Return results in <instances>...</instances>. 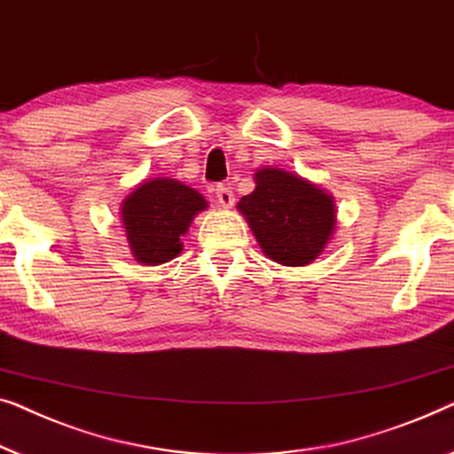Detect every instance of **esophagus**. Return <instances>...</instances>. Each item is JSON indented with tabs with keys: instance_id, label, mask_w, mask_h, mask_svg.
<instances>
[{
	"instance_id": "34e87169",
	"label": "esophagus",
	"mask_w": 454,
	"mask_h": 454,
	"mask_svg": "<svg viewBox=\"0 0 454 454\" xmlns=\"http://www.w3.org/2000/svg\"><path fill=\"white\" fill-rule=\"evenodd\" d=\"M215 197H218V203L222 207L234 206V193H232V189L226 187V184H218V189H215Z\"/></svg>"
}]
</instances>
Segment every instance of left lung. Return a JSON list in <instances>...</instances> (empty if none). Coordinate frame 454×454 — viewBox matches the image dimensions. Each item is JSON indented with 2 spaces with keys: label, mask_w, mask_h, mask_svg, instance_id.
<instances>
[{
  "label": "left lung",
  "mask_w": 454,
  "mask_h": 454,
  "mask_svg": "<svg viewBox=\"0 0 454 454\" xmlns=\"http://www.w3.org/2000/svg\"><path fill=\"white\" fill-rule=\"evenodd\" d=\"M253 193L239 201L267 257L288 267L315 261L335 228L331 195L292 172L261 168Z\"/></svg>",
  "instance_id": "8db88e82"
}]
</instances>
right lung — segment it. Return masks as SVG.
<instances>
[{
    "label": "right lung",
    "mask_w": 454,
    "mask_h": 454,
    "mask_svg": "<svg viewBox=\"0 0 454 454\" xmlns=\"http://www.w3.org/2000/svg\"><path fill=\"white\" fill-rule=\"evenodd\" d=\"M207 207L201 193L175 178L145 181L123 201V226L139 263L160 265L183 251L181 236Z\"/></svg>",
    "instance_id": "add662e5"
}]
</instances>
